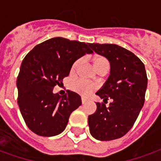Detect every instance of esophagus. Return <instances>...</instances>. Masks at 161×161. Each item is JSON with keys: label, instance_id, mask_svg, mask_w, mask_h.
Instances as JSON below:
<instances>
[{"label": "esophagus", "instance_id": "1", "mask_svg": "<svg viewBox=\"0 0 161 161\" xmlns=\"http://www.w3.org/2000/svg\"><path fill=\"white\" fill-rule=\"evenodd\" d=\"M81 100H82V103H83V104H84V103H87V99H86V98L82 97L81 98Z\"/></svg>", "mask_w": 161, "mask_h": 161}]
</instances>
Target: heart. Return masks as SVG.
Masks as SVG:
<instances>
[{"label":"heart","instance_id":"b5f03b06","mask_svg":"<svg viewBox=\"0 0 161 161\" xmlns=\"http://www.w3.org/2000/svg\"><path fill=\"white\" fill-rule=\"evenodd\" d=\"M79 63H80V60H77V61H76L73 64L72 68H71L72 71H74V70L77 69V65L79 64ZM108 64V63L107 59L104 58H103V57H96L94 58V64L95 67L97 68V70L99 67L102 66V65ZM71 89L74 91L77 92V93L87 97V96H89L96 89V85L95 84H90V83H87V82L82 80V79H77V80H75L74 82H72V84H71Z\"/></svg>","mask_w":161,"mask_h":161}]
</instances>
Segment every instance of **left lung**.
<instances>
[{
    "instance_id": "8db88e82",
    "label": "left lung",
    "mask_w": 161,
    "mask_h": 161,
    "mask_svg": "<svg viewBox=\"0 0 161 161\" xmlns=\"http://www.w3.org/2000/svg\"><path fill=\"white\" fill-rule=\"evenodd\" d=\"M95 53L110 64V73L96 93L103 102L111 98L108 108L97 103V110L89 115L91 135L98 141H112L128 133L145 102L147 77L145 65L130 51L115 44H89Z\"/></svg>"
}]
</instances>
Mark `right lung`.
Listing matches in <instances>:
<instances>
[{
    "label": "right lung",
    "mask_w": 161,
    "mask_h": 161,
    "mask_svg": "<svg viewBox=\"0 0 161 161\" xmlns=\"http://www.w3.org/2000/svg\"><path fill=\"white\" fill-rule=\"evenodd\" d=\"M89 44L56 37L37 45L23 59L17 77L18 105L27 127L40 136H55L65 129L80 96L67 91L53 93L70 73L74 62L92 53Z\"/></svg>",
    "instance_id": "right-lung-1"
}]
</instances>
